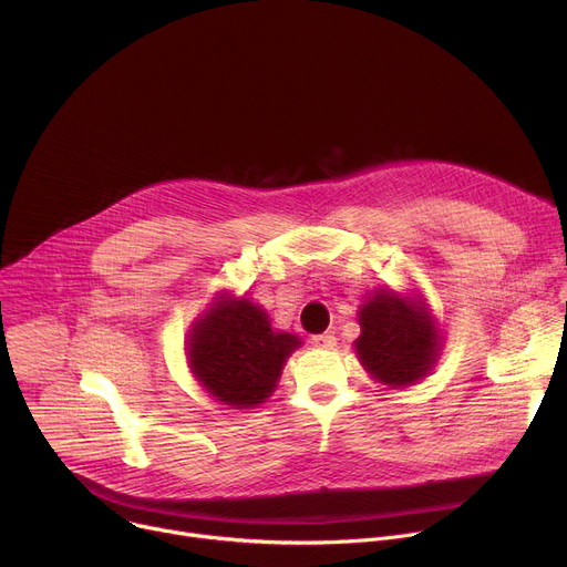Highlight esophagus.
I'll return each instance as SVG.
<instances>
[{
    "instance_id": "obj_1",
    "label": "esophagus",
    "mask_w": 567,
    "mask_h": 567,
    "mask_svg": "<svg viewBox=\"0 0 567 567\" xmlns=\"http://www.w3.org/2000/svg\"><path fill=\"white\" fill-rule=\"evenodd\" d=\"M313 348H320V350H332L337 348V337L334 334H318L311 339Z\"/></svg>"
}]
</instances>
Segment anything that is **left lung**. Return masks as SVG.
<instances>
[{
  "label": "left lung",
  "instance_id": "8db88e82",
  "mask_svg": "<svg viewBox=\"0 0 567 567\" xmlns=\"http://www.w3.org/2000/svg\"><path fill=\"white\" fill-rule=\"evenodd\" d=\"M359 326L357 357L381 385L409 388L433 372L444 337L424 296L377 289L359 307Z\"/></svg>",
  "mask_w": 567,
  "mask_h": 567
}]
</instances>
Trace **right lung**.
Segmentation results:
<instances>
[{"label": "right lung", "mask_w": 567, "mask_h": 567, "mask_svg": "<svg viewBox=\"0 0 567 567\" xmlns=\"http://www.w3.org/2000/svg\"><path fill=\"white\" fill-rule=\"evenodd\" d=\"M300 339L271 328L269 313L251 298L221 291L193 322L186 361L195 381L221 406L265 403Z\"/></svg>", "instance_id": "add662e5"}]
</instances>
